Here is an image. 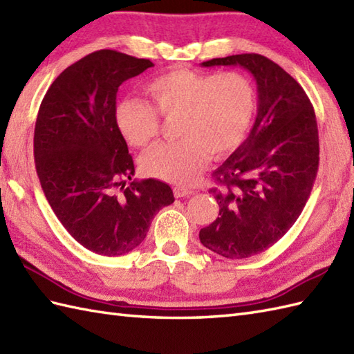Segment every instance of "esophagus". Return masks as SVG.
I'll return each mask as SVG.
<instances>
[{"instance_id":"esophagus-1","label":"esophagus","mask_w":354,"mask_h":354,"mask_svg":"<svg viewBox=\"0 0 354 354\" xmlns=\"http://www.w3.org/2000/svg\"><path fill=\"white\" fill-rule=\"evenodd\" d=\"M193 193L192 189L189 187H184V185H176L173 187V194H175V198H185V196H190Z\"/></svg>"}]
</instances>
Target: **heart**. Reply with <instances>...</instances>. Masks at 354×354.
<instances>
[{
	"instance_id": "obj_1",
	"label": "heart",
	"mask_w": 354,
	"mask_h": 354,
	"mask_svg": "<svg viewBox=\"0 0 354 354\" xmlns=\"http://www.w3.org/2000/svg\"><path fill=\"white\" fill-rule=\"evenodd\" d=\"M145 91L150 104L122 100L115 123L124 140L146 147L161 129L160 115L178 117L176 141L160 142L142 156V169L173 184H190L208 161L237 149L246 137L255 112L250 79L239 71L219 74L173 70L150 79Z\"/></svg>"
}]
</instances>
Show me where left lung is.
Wrapping results in <instances>:
<instances>
[{"label":"left lung","mask_w":354,"mask_h":354,"mask_svg":"<svg viewBox=\"0 0 354 354\" xmlns=\"http://www.w3.org/2000/svg\"><path fill=\"white\" fill-rule=\"evenodd\" d=\"M242 66L257 82V118L248 138L213 173L219 217L199 231L201 243L225 259L260 254L301 214L317 178V117L301 85L270 59L245 53L202 62Z\"/></svg>","instance_id":"8db88e82"}]
</instances>
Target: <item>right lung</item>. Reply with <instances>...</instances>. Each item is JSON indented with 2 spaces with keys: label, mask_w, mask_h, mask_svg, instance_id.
Listing matches in <instances>:
<instances>
[{
  "label": "right lung",
  "mask_w": 354,
  "mask_h": 354,
  "mask_svg": "<svg viewBox=\"0 0 354 354\" xmlns=\"http://www.w3.org/2000/svg\"><path fill=\"white\" fill-rule=\"evenodd\" d=\"M153 64L115 50L82 57L53 82L35 126V164L50 207L86 250L118 257L146 239L153 216L173 204L158 179L135 173L115 123L120 85Z\"/></svg>",
  "instance_id": "add662e5"
}]
</instances>
